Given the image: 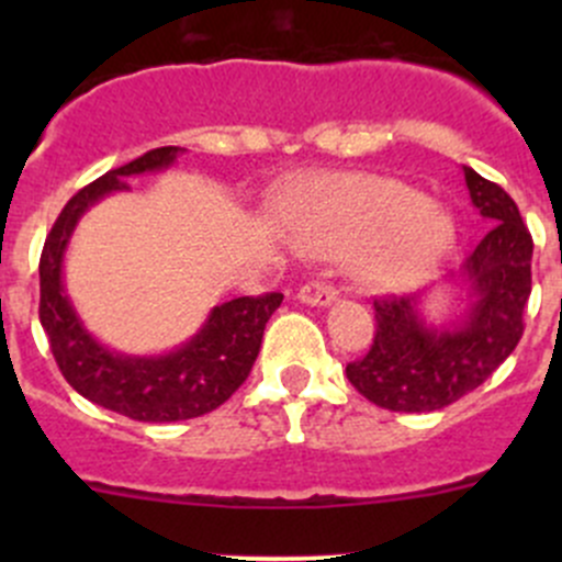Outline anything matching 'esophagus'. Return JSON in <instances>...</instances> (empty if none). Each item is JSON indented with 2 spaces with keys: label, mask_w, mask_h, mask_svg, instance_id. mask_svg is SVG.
<instances>
[{
  "label": "esophagus",
  "mask_w": 562,
  "mask_h": 562,
  "mask_svg": "<svg viewBox=\"0 0 562 562\" xmlns=\"http://www.w3.org/2000/svg\"><path fill=\"white\" fill-rule=\"evenodd\" d=\"M337 299V291L326 282H307V285L299 291V302L310 304V307H328V304Z\"/></svg>",
  "instance_id": "34e87169"
}]
</instances>
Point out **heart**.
I'll return each mask as SVG.
<instances>
[{"label": "heart", "instance_id": "1", "mask_svg": "<svg viewBox=\"0 0 562 562\" xmlns=\"http://www.w3.org/2000/svg\"><path fill=\"white\" fill-rule=\"evenodd\" d=\"M282 212L299 245L326 258L350 255L356 280L375 291L418 282L457 239L443 206L383 176L313 179L288 192Z\"/></svg>", "mask_w": 562, "mask_h": 562}]
</instances>
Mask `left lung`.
<instances>
[{"label": "left lung", "mask_w": 562, "mask_h": 562, "mask_svg": "<svg viewBox=\"0 0 562 562\" xmlns=\"http://www.w3.org/2000/svg\"><path fill=\"white\" fill-rule=\"evenodd\" d=\"M470 201L492 231L464 258L459 277L470 307L451 328L427 326L422 296H381L375 337L361 359L348 364V381L378 407L396 413H429L479 389L525 331L530 299L532 239L514 198L495 181L464 166Z\"/></svg>", "instance_id": "1"}]
</instances>
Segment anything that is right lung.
<instances>
[{
  "mask_svg": "<svg viewBox=\"0 0 562 562\" xmlns=\"http://www.w3.org/2000/svg\"><path fill=\"white\" fill-rule=\"evenodd\" d=\"M179 151V146L151 149L78 190L40 255V323L61 375L89 402L135 422H184L223 405L247 381L266 323L282 304V293L231 299L209 313L190 342L166 356L116 353L83 328L61 280V260L78 220L108 192L130 190L127 176L162 171Z\"/></svg>",
  "mask_w": 562,
  "mask_h": 562,
  "instance_id": "1",
  "label": "right lung"
}]
</instances>
